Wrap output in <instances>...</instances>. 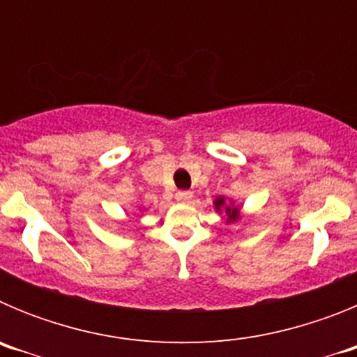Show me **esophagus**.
Masks as SVG:
<instances>
[{"label":"esophagus","mask_w":357,"mask_h":357,"mask_svg":"<svg viewBox=\"0 0 357 357\" xmlns=\"http://www.w3.org/2000/svg\"><path fill=\"white\" fill-rule=\"evenodd\" d=\"M191 198H193V193H191V191H178V193L175 195V200L181 202V204H189Z\"/></svg>","instance_id":"1"}]
</instances>
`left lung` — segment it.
<instances>
[{"instance_id": "obj_1", "label": "left lung", "mask_w": 357, "mask_h": 357, "mask_svg": "<svg viewBox=\"0 0 357 357\" xmlns=\"http://www.w3.org/2000/svg\"><path fill=\"white\" fill-rule=\"evenodd\" d=\"M214 206H216L218 211L222 209V207H225V213L229 214L230 222H236V220H238V216H239V209H238V207L225 206V200H223V198H218V200L214 202Z\"/></svg>"}]
</instances>
